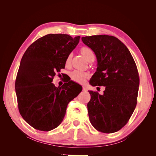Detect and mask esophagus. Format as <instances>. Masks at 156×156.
Masks as SVG:
<instances>
[{
	"instance_id": "esophagus-1",
	"label": "esophagus",
	"mask_w": 156,
	"mask_h": 156,
	"mask_svg": "<svg viewBox=\"0 0 156 156\" xmlns=\"http://www.w3.org/2000/svg\"><path fill=\"white\" fill-rule=\"evenodd\" d=\"M83 91H88V88L86 86H83Z\"/></svg>"
}]
</instances>
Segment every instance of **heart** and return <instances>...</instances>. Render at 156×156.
<instances>
[{
    "instance_id": "b5f03b06",
    "label": "heart",
    "mask_w": 156,
    "mask_h": 156,
    "mask_svg": "<svg viewBox=\"0 0 156 156\" xmlns=\"http://www.w3.org/2000/svg\"><path fill=\"white\" fill-rule=\"evenodd\" d=\"M81 53L87 60L90 58L91 56H94L93 51L87 47H83L81 49ZM72 58V54H69L66 60V64L68 65L70 63ZM88 77V74L86 72H82L80 70H74L70 73V77L73 81L78 83H83L85 81V79Z\"/></svg>"
}]
</instances>
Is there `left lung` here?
<instances>
[{
  "instance_id": "obj_1",
  "label": "left lung",
  "mask_w": 156,
  "mask_h": 156,
  "mask_svg": "<svg viewBox=\"0 0 156 156\" xmlns=\"http://www.w3.org/2000/svg\"><path fill=\"white\" fill-rule=\"evenodd\" d=\"M81 39L97 58L96 72L90 84L105 87L102 95L88 91L90 121L99 131L115 133L127 123L136 105L139 77L136 64L129 49L115 36L95 35Z\"/></svg>"
}]
</instances>
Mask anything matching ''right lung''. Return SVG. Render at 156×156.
I'll return each instance as SVG.
<instances>
[{
    "label": "right lung",
    "instance_id": "1",
    "mask_svg": "<svg viewBox=\"0 0 156 156\" xmlns=\"http://www.w3.org/2000/svg\"><path fill=\"white\" fill-rule=\"evenodd\" d=\"M79 40V36L49 34L32 44L23 56L15 84L18 108L23 119L36 129L49 131L58 127L69 102L82 90L72 81L58 87L52 83Z\"/></svg>",
    "mask_w": 156,
    "mask_h": 156
}]
</instances>
